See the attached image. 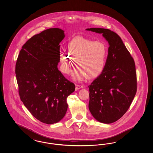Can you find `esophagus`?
Here are the masks:
<instances>
[{
  "mask_svg": "<svg viewBox=\"0 0 153 153\" xmlns=\"http://www.w3.org/2000/svg\"><path fill=\"white\" fill-rule=\"evenodd\" d=\"M83 88V85L76 84V91H77V90H79L80 88Z\"/></svg>",
  "mask_w": 153,
  "mask_h": 153,
  "instance_id": "34e87169",
  "label": "esophagus"
}]
</instances>
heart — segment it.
<instances>
[{
	"instance_id": "1",
	"label": "heart",
	"mask_w": 153,
	"mask_h": 153,
	"mask_svg": "<svg viewBox=\"0 0 153 153\" xmlns=\"http://www.w3.org/2000/svg\"><path fill=\"white\" fill-rule=\"evenodd\" d=\"M68 53H59V67L65 74L71 72L74 62L79 69L76 77L94 79L104 71L107 57V49L102 43L83 38H74L67 45Z\"/></svg>"
}]
</instances>
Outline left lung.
Segmentation results:
<instances>
[{"mask_svg": "<svg viewBox=\"0 0 153 153\" xmlns=\"http://www.w3.org/2000/svg\"><path fill=\"white\" fill-rule=\"evenodd\" d=\"M87 30L102 34L109 43L104 70L88 87L91 113L99 122L111 123L123 116L136 94L135 62L116 33L102 28Z\"/></svg>", "mask_w": 153, "mask_h": 153, "instance_id": "left-lung-1", "label": "left lung"}]
</instances>
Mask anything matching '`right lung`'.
I'll return each mask as SVG.
<instances>
[{"label":"right lung","mask_w":153,"mask_h":153,"mask_svg":"<svg viewBox=\"0 0 153 153\" xmlns=\"http://www.w3.org/2000/svg\"><path fill=\"white\" fill-rule=\"evenodd\" d=\"M64 32L51 28L30 38L23 45L15 65L21 101L33 117L48 124L64 117L66 99L75 89L74 83L57 68Z\"/></svg>","instance_id":"add662e5"}]
</instances>
